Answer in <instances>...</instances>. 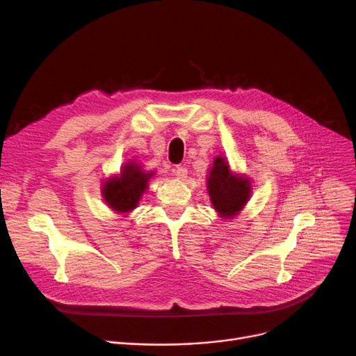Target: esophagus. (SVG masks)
Here are the masks:
<instances>
[{"label": "esophagus", "instance_id": "esophagus-1", "mask_svg": "<svg viewBox=\"0 0 356 356\" xmlns=\"http://www.w3.org/2000/svg\"><path fill=\"white\" fill-rule=\"evenodd\" d=\"M187 174H188V171H187V168H185V166L178 165V166L174 168V175H175L178 179L187 178Z\"/></svg>", "mask_w": 356, "mask_h": 356}]
</instances>
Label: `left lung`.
I'll list each match as a JSON object with an SVG mask.
<instances>
[{"label": "left lung", "mask_w": 356, "mask_h": 356, "mask_svg": "<svg viewBox=\"0 0 356 356\" xmlns=\"http://www.w3.org/2000/svg\"><path fill=\"white\" fill-rule=\"evenodd\" d=\"M207 193L218 217L229 220L246 206L252 194V182L246 175L233 172L227 158L218 155L209 168Z\"/></svg>", "instance_id": "8db88e82"}]
</instances>
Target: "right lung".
Listing matches in <instances>:
<instances>
[{
	"mask_svg": "<svg viewBox=\"0 0 356 356\" xmlns=\"http://www.w3.org/2000/svg\"><path fill=\"white\" fill-rule=\"evenodd\" d=\"M155 171H145L138 161H127L120 172L106 178L101 184V195L104 202L117 214L131 213L149 187Z\"/></svg>",
	"mask_w": 356,
	"mask_h": 356,
	"instance_id": "add662e5",
	"label": "right lung"
}]
</instances>
